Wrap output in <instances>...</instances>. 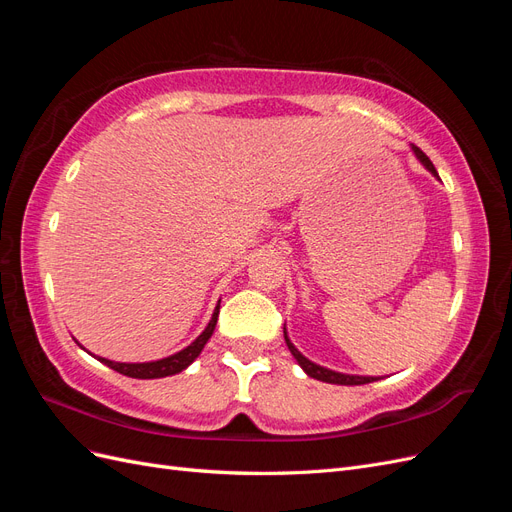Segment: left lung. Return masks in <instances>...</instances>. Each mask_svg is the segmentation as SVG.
Returning a JSON list of instances; mask_svg holds the SVG:
<instances>
[{
  "instance_id": "obj_1",
  "label": "left lung",
  "mask_w": 512,
  "mask_h": 512,
  "mask_svg": "<svg viewBox=\"0 0 512 512\" xmlns=\"http://www.w3.org/2000/svg\"><path fill=\"white\" fill-rule=\"evenodd\" d=\"M412 151H414L416 160L421 162L433 177L440 179V177H438V170H436V166L431 164V160L425 156V153H423L421 149H418L416 145H412ZM284 339H286V346H288L290 354L294 356V359H297V363L301 365V369L305 371V374H307L309 378H316V380H320V382H329V384H344V386L367 384V382H376V380H380V378H376V376H354V374H342V371H333V369L322 367V365H318V363H314V361H309L307 356H303V354L297 350V346H294V344L290 342V337H288V333H286V327H284Z\"/></svg>"
}]
</instances>
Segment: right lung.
<instances>
[{
    "mask_svg": "<svg viewBox=\"0 0 512 512\" xmlns=\"http://www.w3.org/2000/svg\"><path fill=\"white\" fill-rule=\"evenodd\" d=\"M218 314H220V301L218 305H215L213 314H211V320L205 327V331L200 333L194 342L190 346H185L183 350L170 354V356H164V359H158V361H147V363H119V361H111V359H104V356H96V359L100 363H104L106 367H111L115 371H119V374L128 376V378H138V380H153V378H166V376H175L179 374V371L188 369L196 359L198 354L203 352L205 344L209 342V337L213 335L215 331V324H218ZM79 344V342H76ZM81 346V344H79ZM83 348V346H81ZM85 350V348H83Z\"/></svg>",
    "mask_w": 512,
    "mask_h": 512,
    "instance_id": "obj_1",
    "label": "right lung"
}]
</instances>
